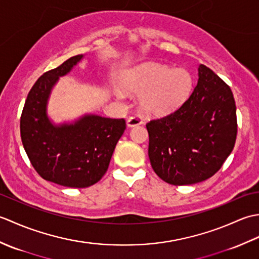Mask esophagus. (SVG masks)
<instances>
[{
    "label": "esophagus",
    "instance_id": "esophagus-1",
    "mask_svg": "<svg viewBox=\"0 0 259 259\" xmlns=\"http://www.w3.org/2000/svg\"><path fill=\"white\" fill-rule=\"evenodd\" d=\"M141 123H142V118L140 115H134V117H130L128 120H126V125L128 126L139 125Z\"/></svg>",
    "mask_w": 259,
    "mask_h": 259
}]
</instances>
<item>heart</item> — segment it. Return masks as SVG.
Wrapping results in <instances>:
<instances>
[{
  "instance_id": "b5f03b06",
  "label": "heart",
  "mask_w": 259,
  "mask_h": 259,
  "mask_svg": "<svg viewBox=\"0 0 259 259\" xmlns=\"http://www.w3.org/2000/svg\"><path fill=\"white\" fill-rule=\"evenodd\" d=\"M192 76L187 70H171L160 64H148L131 75L128 89L141 96L144 111L161 115L183 104L192 90ZM118 97L123 95L118 92Z\"/></svg>"
}]
</instances>
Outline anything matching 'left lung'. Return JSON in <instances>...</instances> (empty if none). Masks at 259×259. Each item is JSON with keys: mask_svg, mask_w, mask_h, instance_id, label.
Returning a JSON list of instances; mask_svg holds the SVG:
<instances>
[{"mask_svg": "<svg viewBox=\"0 0 259 259\" xmlns=\"http://www.w3.org/2000/svg\"><path fill=\"white\" fill-rule=\"evenodd\" d=\"M197 85L183 106L146 124L152 169L175 186L210 178L232 153L237 137L233 92L212 70L200 64Z\"/></svg>", "mask_w": 259, "mask_h": 259, "instance_id": "8db88e82", "label": "left lung"}]
</instances>
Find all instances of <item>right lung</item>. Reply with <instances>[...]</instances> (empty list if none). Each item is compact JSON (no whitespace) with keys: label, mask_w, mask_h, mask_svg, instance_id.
Here are the masks:
<instances>
[{"label":"right lung","mask_w":259,"mask_h":259,"mask_svg":"<svg viewBox=\"0 0 259 259\" xmlns=\"http://www.w3.org/2000/svg\"><path fill=\"white\" fill-rule=\"evenodd\" d=\"M82 58V54L70 58L41 75L27 95L20 120L22 144L35 171L43 179L70 188H87L103 177L125 129L124 119L96 114L60 125L48 118L53 85Z\"/></svg>","instance_id":"obj_1"}]
</instances>
